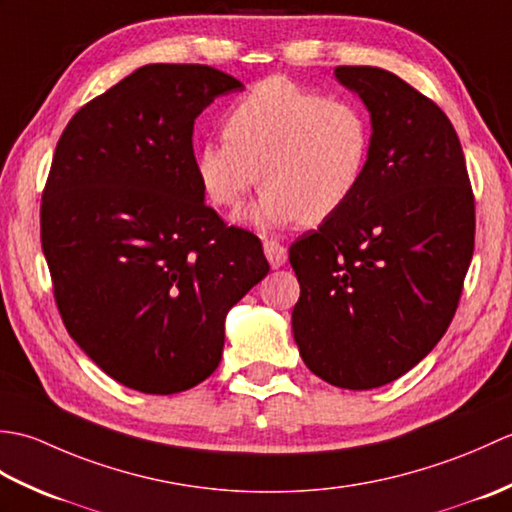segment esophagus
Returning <instances> with one entry per match:
<instances>
[{"mask_svg": "<svg viewBox=\"0 0 512 512\" xmlns=\"http://www.w3.org/2000/svg\"><path fill=\"white\" fill-rule=\"evenodd\" d=\"M264 253H266V257H268V264L273 266V268L284 266L286 259H288L286 246L275 242V239H264Z\"/></svg>", "mask_w": 512, "mask_h": 512, "instance_id": "esophagus-1", "label": "esophagus"}]
</instances>
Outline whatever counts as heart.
I'll list each match as a JSON object with an SVG mask.
<instances>
[{
    "mask_svg": "<svg viewBox=\"0 0 512 512\" xmlns=\"http://www.w3.org/2000/svg\"><path fill=\"white\" fill-rule=\"evenodd\" d=\"M226 140L195 156L200 187L233 211L262 182L257 224H319L350 202L372 156V121L361 105L330 99L286 76L259 81L226 114Z\"/></svg>",
    "mask_w": 512,
    "mask_h": 512,
    "instance_id": "1",
    "label": "heart"
}]
</instances>
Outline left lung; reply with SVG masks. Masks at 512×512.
<instances>
[{
    "label": "left lung",
    "instance_id": "8db88e82",
    "mask_svg": "<svg viewBox=\"0 0 512 512\" xmlns=\"http://www.w3.org/2000/svg\"><path fill=\"white\" fill-rule=\"evenodd\" d=\"M372 114L354 198L290 246L299 354L325 383L374 389L407 374L453 321L475 248V195L449 116L394 72L339 65Z\"/></svg>",
    "mask_w": 512,
    "mask_h": 512
}]
</instances>
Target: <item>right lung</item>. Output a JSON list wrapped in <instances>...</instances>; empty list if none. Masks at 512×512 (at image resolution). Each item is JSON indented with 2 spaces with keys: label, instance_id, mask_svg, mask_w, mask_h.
I'll return each instance as SVG.
<instances>
[{
  "label": "right lung",
  "instance_id": "1",
  "mask_svg": "<svg viewBox=\"0 0 512 512\" xmlns=\"http://www.w3.org/2000/svg\"><path fill=\"white\" fill-rule=\"evenodd\" d=\"M242 88L211 65H143L54 149L39 222L57 310L107 376L143 394L209 378L226 312L270 270L259 237L204 204L195 171V118Z\"/></svg>",
  "mask_w": 512,
  "mask_h": 512
}]
</instances>
